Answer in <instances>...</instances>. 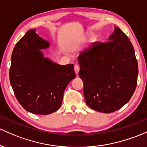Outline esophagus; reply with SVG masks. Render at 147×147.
<instances>
[{"label":"esophagus","instance_id":"obj_1","mask_svg":"<svg viewBox=\"0 0 147 147\" xmlns=\"http://www.w3.org/2000/svg\"><path fill=\"white\" fill-rule=\"evenodd\" d=\"M74 70H75L76 74H78L79 71H80V67H79V65H74Z\"/></svg>","mask_w":147,"mask_h":147}]
</instances>
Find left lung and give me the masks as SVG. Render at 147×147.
<instances>
[{
  "instance_id": "1",
  "label": "left lung",
  "mask_w": 147,
  "mask_h": 147,
  "mask_svg": "<svg viewBox=\"0 0 147 147\" xmlns=\"http://www.w3.org/2000/svg\"><path fill=\"white\" fill-rule=\"evenodd\" d=\"M78 63L90 108L110 113L129 101L137 86L138 61L131 41L119 28H115L108 42H94L83 51Z\"/></svg>"
}]
</instances>
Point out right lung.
<instances>
[{"instance_id": "right-lung-1", "label": "right lung", "mask_w": 147, "mask_h": 147, "mask_svg": "<svg viewBox=\"0 0 147 147\" xmlns=\"http://www.w3.org/2000/svg\"><path fill=\"white\" fill-rule=\"evenodd\" d=\"M49 43L30 30L16 43L11 57L9 80L16 99L25 110L49 115L60 108L64 92L76 78L73 64L57 65L44 57L40 49Z\"/></svg>"}]
</instances>
